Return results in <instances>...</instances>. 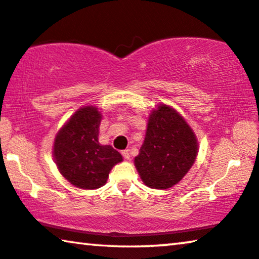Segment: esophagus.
<instances>
[{"label":"esophagus","instance_id":"esophagus-1","mask_svg":"<svg viewBox=\"0 0 259 259\" xmlns=\"http://www.w3.org/2000/svg\"><path fill=\"white\" fill-rule=\"evenodd\" d=\"M121 154H122L123 159H125V160H130L131 159V153H130L128 149H125V151H122Z\"/></svg>","mask_w":259,"mask_h":259}]
</instances>
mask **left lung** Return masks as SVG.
Masks as SVG:
<instances>
[{"label":"left lung","instance_id":"8db88e82","mask_svg":"<svg viewBox=\"0 0 259 259\" xmlns=\"http://www.w3.org/2000/svg\"><path fill=\"white\" fill-rule=\"evenodd\" d=\"M197 155V141L188 123L167 105L148 119L147 132L134 163L146 186L167 189L181 181Z\"/></svg>","mask_w":259,"mask_h":259}]
</instances>
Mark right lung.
<instances>
[{
    "label": "right lung",
    "instance_id": "1",
    "mask_svg": "<svg viewBox=\"0 0 259 259\" xmlns=\"http://www.w3.org/2000/svg\"><path fill=\"white\" fill-rule=\"evenodd\" d=\"M100 121V112L86 106L78 110L56 136L54 156L58 169L78 188L103 187L112 167L122 161L112 146L99 144Z\"/></svg>",
    "mask_w": 259,
    "mask_h": 259
}]
</instances>
